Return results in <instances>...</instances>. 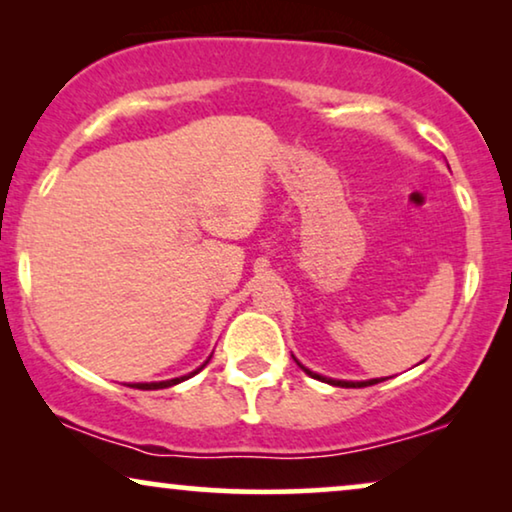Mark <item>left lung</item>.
Here are the masks:
<instances>
[{
    "mask_svg": "<svg viewBox=\"0 0 512 512\" xmlns=\"http://www.w3.org/2000/svg\"><path fill=\"white\" fill-rule=\"evenodd\" d=\"M300 368L305 370L307 375L310 377H314V380H321V382H328V384H333V387H345V389H359V387H370V384H377V382H382V380H363V382H349V380H331V377H324V375H319V373H312L310 368H305L303 363L300 361H296Z\"/></svg>",
    "mask_w": 512,
    "mask_h": 512,
    "instance_id": "8db88e82",
    "label": "left lung"
}]
</instances>
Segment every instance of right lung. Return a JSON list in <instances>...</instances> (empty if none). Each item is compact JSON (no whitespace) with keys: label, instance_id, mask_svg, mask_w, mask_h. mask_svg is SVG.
Here are the masks:
<instances>
[{"label":"right lung","instance_id":"right-lung-1","mask_svg":"<svg viewBox=\"0 0 512 512\" xmlns=\"http://www.w3.org/2000/svg\"><path fill=\"white\" fill-rule=\"evenodd\" d=\"M205 363H209V361H205ZM205 363H202V366H200L198 370H193V373L181 375V377H174V380H165V382H137V384H128V387H132V389H144V391H149V389H167V387H174V384L184 382V380H188V377H193L195 373H200V370L205 368Z\"/></svg>","mask_w":512,"mask_h":512}]
</instances>
